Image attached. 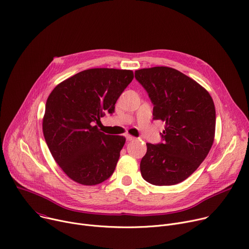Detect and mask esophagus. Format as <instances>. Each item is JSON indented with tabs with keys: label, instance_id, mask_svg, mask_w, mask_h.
<instances>
[{
	"label": "esophagus",
	"instance_id": "1",
	"mask_svg": "<svg viewBox=\"0 0 249 249\" xmlns=\"http://www.w3.org/2000/svg\"><path fill=\"white\" fill-rule=\"evenodd\" d=\"M125 137H126V140H127V141H132V140L135 139L133 136H131V135H129V134H127Z\"/></svg>",
	"mask_w": 249,
	"mask_h": 249
}]
</instances>
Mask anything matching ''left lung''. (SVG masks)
Listing matches in <instances>:
<instances>
[{
    "label": "left lung",
    "instance_id": "obj_1",
    "mask_svg": "<svg viewBox=\"0 0 249 249\" xmlns=\"http://www.w3.org/2000/svg\"><path fill=\"white\" fill-rule=\"evenodd\" d=\"M154 105L153 119L165 122L163 143H147L141 175L156 186L189 178L206 159L215 132V108L207 90L180 71L155 66L135 71Z\"/></svg>",
    "mask_w": 249,
    "mask_h": 249
}]
</instances>
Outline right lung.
<instances>
[{"label":"right lung","instance_id":"right-lung-1","mask_svg":"<svg viewBox=\"0 0 249 249\" xmlns=\"http://www.w3.org/2000/svg\"><path fill=\"white\" fill-rule=\"evenodd\" d=\"M134 78L132 71L91 69L54 87L42 119L48 147L61 170L74 182L95 186L115 170L125 137L107 135L96 124Z\"/></svg>","mask_w":249,"mask_h":249}]
</instances>
